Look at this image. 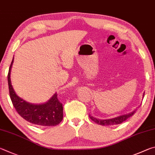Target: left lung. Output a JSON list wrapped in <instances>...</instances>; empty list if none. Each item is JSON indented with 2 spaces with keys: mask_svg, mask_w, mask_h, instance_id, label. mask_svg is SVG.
I'll return each mask as SVG.
<instances>
[{
  "mask_svg": "<svg viewBox=\"0 0 155 155\" xmlns=\"http://www.w3.org/2000/svg\"><path fill=\"white\" fill-rule=\"evenodd\" d=\"M143 96H144V93L143 94ZM135 111H136V110L133 111V112L131 113L119 116L118 117L110 118V119H106V120H100V119L94 118L93 116H91V115H89V117H90L91 120L94 121V123L98 124H101V125H114V124H118L123 123V122L125 121L127 119H128L129 118H130L131 116L134 115L135 113Z\"/></svg>",
  "mask_w": 155,
  "mask_h": 155,
  "instance_id": "1",
  "label": "left lung"
}]
</instances>
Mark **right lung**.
Wrapping results in <instances>:
<instances>
[{"instance_id":"add662e5","label":"right lung","mask_w":155,"mask_h":155,"mask_svg":"<svg viewBox=\"0 0 155 155\" xmlns=\"http://www.w3.org/2000/svg\"><path fill=\"white\" fill-rule=\"evenodd\" d=\"M13 61L11 63L7 79L9 85V95L13 107L24 120L32 124L43 127L56 126L63 118V107L55 93L47 102L41 104H32L24 101L19 97L13 90L11 83V69Z\"/></svg>"}]
</instances>
